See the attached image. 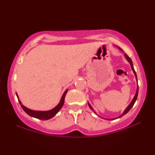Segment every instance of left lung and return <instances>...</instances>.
<instances>
[{
	"mask_svg": "<svg viewBox=\"0 0 155 155\" xmlns=\"http://www.w3.org/2000/svg\"><path fill=\"white\" fill-rule=\"evenodd\" d=\"M120 50H121V48H120ZM125 56H126V59L127 60H128V61L129 63H130V66H131V68H132V70H133V73H134V74H135V78H137V75H136V73H135V70H134V68H133V62H132V61H131V59L130 58V57H129L128 55H127L126 54H125ZM137 94H138V85H137V91H136V94H135V97H134V98H133V99L132 100V101H131V103L130 104H129V106L128 107L126 108V109L124 111V113H123L121 115H120L119 117L118 118H120V117H122L123 116H124L125 114H126L127 113H128V112L130 111V109L131 108H132L133 107V105H134V104H135V101H136V99H137ZM88 105H89V107H90V108L92 110H93V109H92V107H91V105L90 104L88 103ZM113 119H116V118H113ZM113 119H109V120H113Z\"/></svg>",
	"mask_w": 155,
	"mask_h": 155,
	"instance_id": "left-lung-1",
	"label": "left lung"
}]
</instances>
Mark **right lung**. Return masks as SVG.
<instances>
[{"instance_id": "1", "label": "right lung", "mask_w": 155, "mask_h": 155, "mask_svg": "<svg viewBox=\"0 0 155 155\" xmlns=\"http://www.w3.org/2000/svg\"><path fill=\"white\" fill-rule=\"evenodd\" d=\"M68 92V90H65V92L63 93L62 97H61V101L60 103L58 104V105L56 106V107L54 108V109L50 110V111H33V110L29 109H27V107H25V106H23L21 103V101L20 100L19 101V103L21 105V107L22 108V109L26 112V113L29 115L31 117H35L36 118H38V119H41V120H48L54 117V116L56 115V114L58 113V112L60 111V109L62 108L63 104H64V100H65V94ZM18 97V95H17Z\"/></svg>"}]
</instances>
